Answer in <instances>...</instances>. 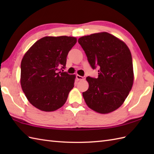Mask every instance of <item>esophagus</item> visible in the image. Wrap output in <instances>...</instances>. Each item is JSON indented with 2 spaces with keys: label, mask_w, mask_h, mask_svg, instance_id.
<instances>
[{
  "label": "esophagus",
  "mask_w": 154,
  "mask_h": 154,
  "mask_svg": "<svg viewBox=\"0 0 154 154\" xmlns=\"http://www.w3.org/2000/svg\"><path fill=\"white\" fill-rule=\"evenodd\" d=\"M77 79L79 81L85 80V77H83V76H81V75H77Z\"/></svg>",
  "instance_id": "obj_1"
}]
</instances>
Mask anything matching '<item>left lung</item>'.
I'll list each match as a JSON object with an SVG mask.
<instances>
[{
  "label": "left lung",
  "instance_id": "1",
  "mask_svg": "<svg viewBox=\"0 0 154 154\" xmlns=\"http://www.w3.org/2000/svg\"><path fill=\"white\" fill-rule=\"evenodd\" d=\"M78 42L98 78L87 77L89 89L83 93L87 105L101 114L122 105L134 82L132 55L124 42L107 32L81 37Z\"/></svg>",
  "mask_w": 154,
  "mask_h": 154
}]
</instances>
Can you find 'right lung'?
<instances>
[{"instance_id": "add662e5", "label": "right lung", "mask_w": 154, "mask_h": 154, "mask_svg": "<svg viewBox=\"0 0 154 154\" xmlns=\"http://www.w3.org/2000/svg\"><path fill=\"white\" fill-rule=\"evenodd\" d=\"M76 42L74 37L45 36L34 43L23 57L22 89L29 102L39 110L54 111L66 102L75 75L58 70L60 67L65 69L67 54Z\"/></svg>"}]
</instances>
